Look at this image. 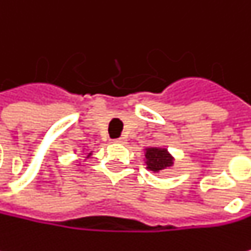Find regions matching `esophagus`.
<instances>
[{
	"instance_id": "34e87169",
	"label": "esophagus",
	"mask_w": 251,
	"mask_h": 251,
	"mask_svg": "<svg viewBox=\"0 0 251 251\" xmlns=\"http://www.w3.org/2000/svg\"><path fill=\"white\" fill-rule=\"evenodd\" d=\"M113 143H119V144H125V143H126V138H125V137H120V138H116V140H113Z\"/></svg>"
}]
</instances>
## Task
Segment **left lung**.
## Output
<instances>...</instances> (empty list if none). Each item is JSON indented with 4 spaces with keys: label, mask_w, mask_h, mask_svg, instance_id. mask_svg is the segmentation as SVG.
Listing matches in <instances>:
<instances>
[{
    "label": "left lung",
    "mask_w": 251,
    "mask_h": 251,
    "mask_svg": "<svg viewBox=\"0 0 251 251\" xmlns=\"http://www.w3.org/2000/svg\"><path fill=\"white\" fill-rule=\"evenodd\" d=\"M144 164L146 168L151 173H160L167 168H171L176 162V157L168 151L167 147L150 146L144 150Z\"/></svg>",
    "instance_id": "8db88e82"
}]
</instances>
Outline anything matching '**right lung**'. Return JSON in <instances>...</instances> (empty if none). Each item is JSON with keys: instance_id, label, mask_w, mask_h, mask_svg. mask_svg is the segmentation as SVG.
<instances>
[{"instance_id": "1", "label": "right lung", "mask_w": 251, "mask_h": 251, "mask_svg": "<svg viewBox=\"0 0 251 251\" xmlns=\"http://www.w3.org/2000/svg\"><path fill=\"white\" fill-rule=\"evenodd\" d=\"M80 150H81V151H84V160H87L89 157H91V156L94 154V151H86V147H84V146H83Z\"/></svg>"}]
</instances>
